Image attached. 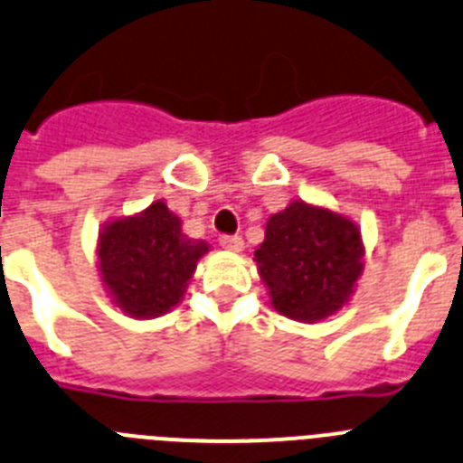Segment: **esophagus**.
<instances>
[{"mask_svg":"<svg viewBox=\"0 0 463 463\" xmlns=\"http://www.w3.org/2000/svg\"><path fill=\"white\" fill-rule=\"evenodd\" d=\"M219 244H222V247L231 253L244 251V240H241L240 235H223L222 240H219Z\"/></svg>","mask_w":463,"mask_h":463,"instance_id":"obj_1","label":"esophagus"}]
</instances>
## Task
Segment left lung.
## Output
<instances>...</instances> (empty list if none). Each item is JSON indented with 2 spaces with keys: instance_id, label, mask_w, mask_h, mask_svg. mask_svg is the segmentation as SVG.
I'll use <instances>...</instances> for the list:
<instances>
[{
  "instance_id": "left-lung-1",
  "label": "left lung",
  "mask_w": 463,
  "mask_h": 463,
  "mask_svg": "<svg viewBox=\"0 0 463 463\" xmlns=\"http://www.w3.org/2000/svg\"><path fill=\"white\" fill-rule=\"evenodd\" d=\"M253 262L274 311L318 323L351 302L364 269V241L360 226L345 214L290 201L268 219Z\"/></svg>"
}]
</instances>
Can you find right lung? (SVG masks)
<instances>
[{
	"instance_id": "add662e5",
	"label": "right lung",
	"mask_w": 463,
	"mask_h": 463,
	"mask_svg": "<svg viewBox=\"0 0 463 463\" xmlns=\"http://www.w3.org/2000/svg\"><path fill=\"white\" fill-rule=\"evenodd\" d=\"M210 251L205 240L182 231V219L164 201L143 212L103 223L97 268L103 288L128 318H159L182 302L198 262Z\"/></svg>"
}]
</instances>
